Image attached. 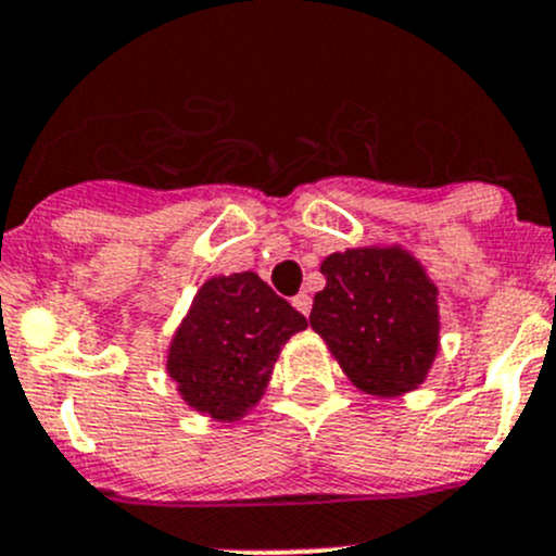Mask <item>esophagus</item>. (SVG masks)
Listing matches in <instances>:
<instances>
[{"instance_id":"1","label":"esophagus","mask_w":556,"mask_h":556,"mask_svg":"<svg viewBox=\"0 0 556 556\" xmlns=\"http://www.w3.org/2000/svg\"><path fill=\"white\" fill-rule=\"evenodd\" d=\"M293 306L306 317V314L312 312V295H309V293H299V295H295V299H293Z\"/></svg>"}]
</instances>
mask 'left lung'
Instances as JSON below:
<instances>
[{"mask_svg":"<svg viewBox=\"0 0 556 556\" xmlns=\"http://www.w3.org/2000/svg\"><path fill=\"white\" fill-rule=\"evenodd\" d=\"M319 271L309 323L350 382L379 397L422 384L439 352V290L422 266L397 247H363Z\"/></svg>","mask_w":556,"mask_h":556,"instance_id":"1","label":"left lung"}]
</instances>
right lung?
<instances>
[{"mask_svg": "<svg viewBox=\"0 0 556 556\" xmlns=\"http://www.w3.org/2000/svg\"><path fill=\"white\" fill-rule=\"evenodd\" d=\"M304 328V314L257 274L212 277L179 325L166 368L188 406L233 422L261 401L279 350Z\"/></svg>", "mask_w": 556, "mask_h": 556, "instance_id": "add662e5", "label": "right lung"}]
</instances>
